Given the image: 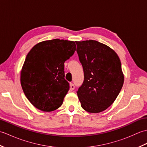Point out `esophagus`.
Instances as JSON below:
<instances>
[{"mask_svg":"<svg viewBox=\"0 0 147 147\" xmlns=\"http://www.w3.org/2000/svg\"><path fill=\"white\" fill-rule=\"evenodd\" d=\"M74 88H75V86H74V84L71 83H70V90H74Z\"/></svg>","mask_w":147,"mask_h":147,"instance_id":"1","label":"esophagus"}]
</instances>
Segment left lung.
Here are the masks:
<instances>
[{
    "instance_id": "left-lung-1",
    "label": "left lung",
    "mask_w": 147,
    "mask_h": 147,
    "mask_svg": "<svg viewBox=\"0 0 147 147\" xmlns=\"http://www.w3.org/2000/svg\"><path fill=\"white\" fill-rule=\"evenodd\" d=\"M76 43L85 77L77 94L84 110L98 113L113 104L123 87L120 59L114 50L95 40Z\"/></svg>"
}]
</instances>
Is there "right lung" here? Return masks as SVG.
Segmentation results:
<instances>
[{
    "instance_id": "obj_1",
    "label": "right lung",
    "mask_w": 147,
    "mask_h": 147,
    "mask_svg": "<svg viewBox=\"0 0 147 147\" xmlns=\"http://www.w3.org/2000/svg\"><path fill=\"white\" fill-rule=\"evenodd\" d=\"M76 49L73 41L54 39L30 50L21 71V85L34 107L44 112L61 107L69 89L64 78V62Z\"/></svg>"
}]
</instances>
